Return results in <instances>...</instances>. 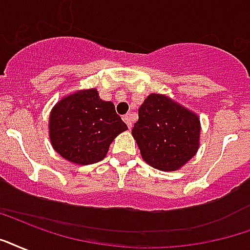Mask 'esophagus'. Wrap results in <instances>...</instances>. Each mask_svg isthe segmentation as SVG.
<instances>
[{"instance_id":"esophagus-1","label":"esophagus","mask_w":250,"mask_h":250,"mask_svg":"<svg viewBox=\"0 0 250 250\" xmlns=\"http://www.w3.org/2000/svg\"><path fill=\"white\" fill-rule=\"evenodd\" d=\"M123 121H125V125H128V128L131 129V127H132V117H131V114L125 115V117H123Z\"/></svg>"}]
</instances>
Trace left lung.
<instances>
[{"label": "left lung", "instance_id": "8db88e82", "mask_svg": "<svg viewBox=\"0 0 250 250\" xmlns=\"http://www.w3.org/2000/svg\"><path fill=\"white\" fill-rule=\"evenodd\" d=\"M132 136L148 165L163 171L180 170L199 149L201 121L170 97L150 93L139 107Z\"/></svg>", "mask_w": 250, "mask_h": 250}]
</instances>
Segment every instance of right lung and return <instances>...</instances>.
Returning <instances> with one entry per match:
<instances>
[{"instance_id": "1", "label": "right lung", "mask_w": 250, "mask_h": 250, "mask_svg": "<svg viewBox=\"0 0 250 250\" xmlns=\"http://www.w3.org/2000/svg\"><path fill=\"white\" fill-rule=\"evenodd\" d=\"M127 128L114 104L101 100L95 87L64 95L49 112L51 146L76 165L104 160L112 140Z\"/></svg>"}]
</instances>
